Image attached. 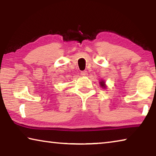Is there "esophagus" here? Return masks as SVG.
<instances>
[{"label":"esophagus","instance_id":"1","mask_svg":"<svg viewBox=\"0 0 156 156\" xmlns=\"http://www.w3.org/2000/svg\"><path fill=\"white\" fill-rule=\"evenodd\" d=\"M80 75L83 76H87L88 75V73L87 71H82V72H80Z\"/></svg>","mask_w":156,"mask_h":156}]
</instances>
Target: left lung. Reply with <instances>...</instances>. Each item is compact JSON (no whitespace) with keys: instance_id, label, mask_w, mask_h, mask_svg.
I'll return each instance as SVG.
<instances>
[{"instance_id":"8db88e82","label":"left lung","mask_w":156,"mask_h":156,"mask_svg":"<svg viewBox=\"0 0 156 156\" xmlns=\"http://www.w3.org/2000/svg\"><path fill=\"white\" fill-rule=\"evenodd\" d=\"M105 82L104 80H101V81L100 82V86H101L102 87V88H104V89H105V88L107 87V86L105 85Z\"/></svg>"}]
</instances>
